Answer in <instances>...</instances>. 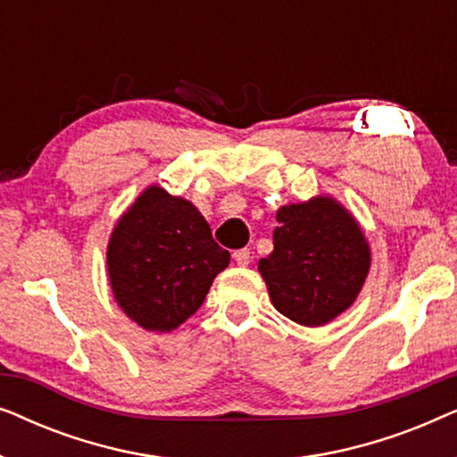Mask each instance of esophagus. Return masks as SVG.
<instances>
[{
	"mask_svg": "<svg viewBox=\"0 0 457 457\" xmlns=\"http://www.w3.org/2000/svg\"><path fill=\"white\" fill-rule=\"evenodd\" d=\"M233 258L239 266H247L249 262H252V252H249V249H237V252L233 253Z\"/></svg>",
	"mask_w": 457,
	"mask_h": 457,
	"instance_id": "1",
	"label": "esophagus"
}]
</instances>
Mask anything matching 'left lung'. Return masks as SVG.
Wrapping results in <instances>:
<instances>
[{
    "instance_id": "1",
    "label": "left lung",
    "mask_w": 457,
    "mask_h": 457,
    "mask_svg": "<svg viewBox=\"0 0 457 457\" xmlns=\"http://www.w3.org/2000/svg\"><path fill=\"white\" fill-rule=\"evenodd\" d=\"M274 249L258 262L274 308L302 327H324L358 299L370 270V245L341 202L316 195L280 205Z\"/></svg>"
}]
</instances>
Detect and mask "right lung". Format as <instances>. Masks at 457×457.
Here are the masks:
<instances>
[{
    "label": "right lung",
    "instance_id": "right-lung-1",
    "mask_svg": "<svg viewBox=\"0 0 457 457\" xmlns=\"http://www.w3.org/2000/svg\"><path fill=\"white\" fill-rule=\"evenodd\" d=\"M228 262L202 212L158 185L118 218L105 249L116 303L152 333H170L195 314Z\"/></svg>",
    "mask_w": 457,
    "mask_h": 457
}]
</instances>
